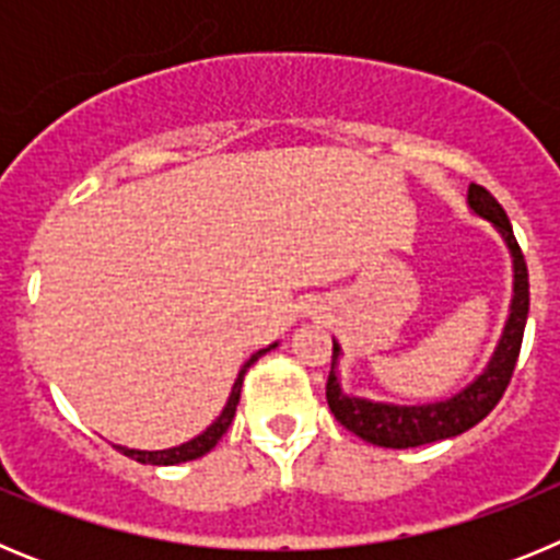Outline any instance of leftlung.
Wrapping results in <instances>:
<instances>
[{
  "label": "left lung",
  "mask_w": 560,
  "mask_h": 560,
  "mask_svg": "<svg viewBox=\"0 0 560 560\" xmlns=\"http://www.w3.org/2000/svg\"><path fill=\"white\" fill-rule=\"evenodd\" d=\"M468 205L474 212H479L482 219L491 221L502 237L508 241L513 252V305L511 319L504 325L502 341H499L497 353H493L491 364L479 375L474 384L457 393L448 400H438V404H423V407H393V404H373L364 398H350L341 393L339 381H336V359H339V345L334 341V355H330V375L328 387H325V398L339 420L341 427L353 432L355 438L368 440L373 446L384 448H415L427 446L434 440L457 438V434L468 432L477 427L479 420L488 418L493 407L502 400L504 389L511 384L513 370H516L518 350H522L524 325H527V311H530V277H527V264L518 249V241L513 235L511 219L502 210L491 192L482 185L468 187Z\"/></svg>",
  "instance_id": "8db88e82"
}]
</instances>
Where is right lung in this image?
<instances>
[{"label": "right lung", "mask_w": 560, "mask_h": 560, "mask_svg": "<svg viewBox=\"0 0 560 560\" xmlns=\"http://www.w3.org/2000/svg\"><path fill=\"white\" fill-rule=\"evenodd\" d=\"M264 353H266V350H257V353L252 355L249 361H246L244 370L237 373V381H235V387H232L230 400H226L224 412H221V418L215 420V423H212V427L207 429L205 434H199V438H192L190 443H182V446H176V448H165V452H133V448H122V446H117V448H120L126 457L137 459V463H148V465H176V463H187V459L205 457V454L210 452V448H215V443L224 438L226 429H230L232 418H235L237 400H241V384H244L246 370H249L252 364H255V361L260 359Z\"/></svg>", "instance_id": "right-lung-1"}]
</instances>
